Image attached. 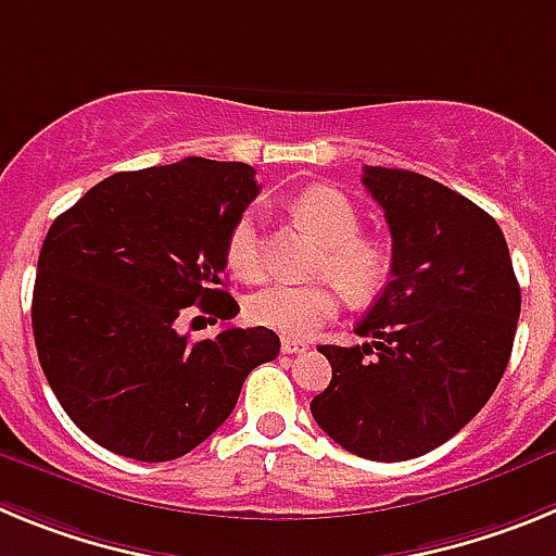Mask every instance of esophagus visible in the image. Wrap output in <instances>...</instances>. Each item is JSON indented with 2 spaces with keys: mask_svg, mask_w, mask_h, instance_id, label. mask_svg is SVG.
<instances>
[{
  "mask_svg": "<svg viewBox=\"0 0 556 556\" xmlns=\"http://www.w3.org/2000/svg\"><path fill=\"white\" fill-rule=\"evenodd\" d=\"M306 342H303V339H289V337H283L281 339V351L283 353H306Z\"/></svg>",
  "mask_w": 556,
  "mask_h": 556,
  "instance_id": "34e87169",
  "label": "esophagus"
}]
</instances>
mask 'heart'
<instances>
[{
    "label": "heart",
    "instance_id": "heart-1",
    "mask_svg": "<svg viewBox=\"0 0 556 556\" xmlns=\"http://www.w3.org/2000/svg\"><path fill=\"white\" fill-rule=\"evenodd\" d=\"M292 211L326 244L317 275L333 280L339 290L320 283H273L258 289L244 303V317L253 326L273 328L289 339H306L339 312V292L351 303H370L392 273V253L376 236H362V217L351 198L333 186H312L292 200ZM225 264L242 281L264 275L262 239L255 211H244L225 239Z\"/></svg>",
    "mask_w": 556,
    "mask_h": 556
}]
</instances>
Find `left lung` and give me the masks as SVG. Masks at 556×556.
<instances>
[{"instance_id":"1","label":"left lung","mask_w":556,"mask_h":556,"mask_svg":"<svg viewBox=\"0 0 556 556\" xmlns=\"http://www.w3.org/2000/svg\"><path fill=\"white\" fill-rule=\"evenodd\" d=\"M362 184L390 225V283L353 328L365 345H320L333 376L312 415L351 454L404 462L490 401L513 353L520 287L498 223L468 198L387 166H365Z\"/></svg>"}]
</instances>
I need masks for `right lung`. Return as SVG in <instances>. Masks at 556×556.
Instances as JSON below:
<instances>
[{
  "instance_id": "1",
  "label": "right lung",
  "mask_w": 556,
  "mask_h": 556,
  "mask_svg": "<svg viewBox=\"0 0 556 556\" xmlns=\"http://www.w3.org/2000/svg\"><path fill=\"white\" fill-rule=\"evenodd\" d=\"M255 194L253 166L186 159L116 172L52 223L33 337L63 412L97 445L178 459L228 420L248 372L278 356L281 339L262 326L200 342L180 331L191 306L211 323L239 314L223 287L225 239Z\"/></svg>"
}]
</instances>
